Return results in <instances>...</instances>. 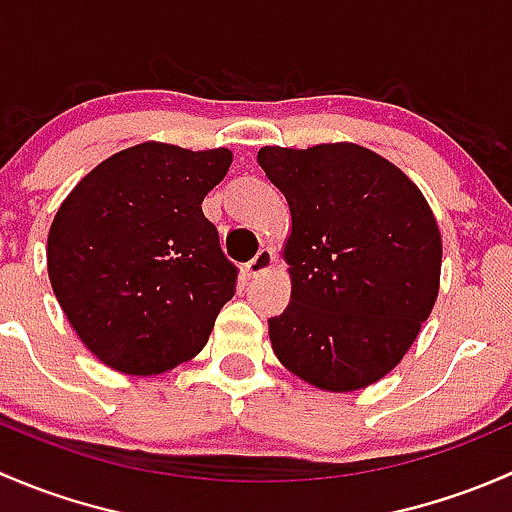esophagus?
Here are the masks:
<instances>
[{
	"label": "esophagus",
	"instance_id": "34e87169",
	"mask_svg": "<svg viewBox=\"0 0 512 512\" xmlns=\"http://www.w3.org/2000/svg\"><path fill=\"white\" fill-rule=\"evenodd\" d=\"M272 265H275V252H272L270 247H262V250L257 252L250 262H247L245 272H247V277H260L262 272L270 270Z\"/></svg>",
	"mask_w": 512,
	"mask_h": 512
}]
</instances>
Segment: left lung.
I'll return each instance as SVG.
<instances>
[{
  "label": "left lung",
  "instance_id": "8db88e82",
  "mask_svg": "<svg viewBox=\"0 0 512 512\" xmlns=\"http://www.w3.org/2000/svg\"><path fill=\"white\" fill-rule=\"evenodd\" d=\"M257 163L292 215L289 304L277 359L324 391L384 379L416 342L441 285V232L414 180L356 143L265 146Z\"/></svg>",
  "mask_w": 512,
  "mask_h": 512
}]
</instances>
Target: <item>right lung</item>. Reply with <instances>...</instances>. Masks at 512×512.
<instances>
[{
	"label": "right lung",
	"mask_w": 512,
	"mask_h": 512,
	"mask_svg": "<svg viewBox=\"0 0 512 512\" xmlns=\"http://www.w3.org/2000/svg\"><path fill=\"white\" fill-rule=\"evenodd\" d=\"M230 163L227 148L146 141L98 163L61 203L46 242L51 289L111 369L163 374L208 344L237 267L200 205Z\"/></svg>",
	"instance_id": "1"
}]
</instances>
